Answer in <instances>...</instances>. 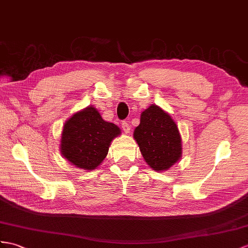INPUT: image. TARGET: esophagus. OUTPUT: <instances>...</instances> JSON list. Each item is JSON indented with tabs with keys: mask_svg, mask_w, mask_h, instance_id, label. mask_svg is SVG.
<instances>
[{
	"mask_svg": "<svg viewBox=\"0 0 248 248\" xmlns=\"http://www.w3.org/2000/svg\"><path fill=\"white\" fill-rule=\"evenodd\" d=\"M121 126H122V129L124 130V132H126V134H128V132L130 131V125L126 122V121H123Z\"/></svg>",
	"mask_w": 248,
	"mask_h": 248,
	"instance_id": "1",
	"label": "esophagus"
}]
</instances>
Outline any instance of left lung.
Listing matches in <instances>:
<instances>
[{
    "label": "left lung",
    "instance_id": "obj_1",
    "mask_svg": "<svg viewBox=\"0 0 248 248\" xmlns=\"http://www.w3.org/2000/svg\"><path fill=\"white\" fill-rule=\"evenodd\" d=\"M134 138L144 160L154 170H167L182 155L181 136L176 122L155 104L141 113L140 125L136 127Z\"/></svg>",
    "mask_w": 248,
    "mask_h": 248
}]
</instances>
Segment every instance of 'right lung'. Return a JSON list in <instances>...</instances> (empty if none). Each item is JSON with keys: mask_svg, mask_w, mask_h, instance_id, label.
<instances>
[{"mask_svg": "<svg viewBox=\"0 0 248 248\" xmlns=\"http://www.w3.org/2000/svg\"><path fill=\"white\" fill-rule=\"evenodd\" d=\"M120 134L117 125L106 122L94 107L88 106L66 121L61 154L78 168L95 170L107 155L111 141Z\"/></svg>", "mask_w": 248, "mask_h": 248, "instance_id": "right-lung-1", "label": "right lung"}]
</instances>
